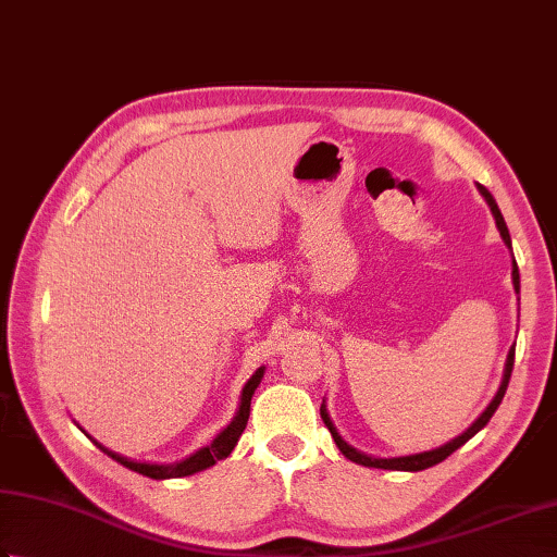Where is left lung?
<instances>
[{
    "label": "left lung",
    "mask_w": 557,
    "mask_h": 557,
    "mask_svg": "<svg viewBox=\"0 0 557 557\" xmlns=\"http://www.w3.org/2000/svg\"><path fill=\"white\" fill-rule=\"evenodd\" d=\"M478 193H481L483 198H485V202H487V207H490V212H493V216H495L497 232H499V236H503L505 246L511 250L509 228H507V224H505V216H503V212H499V207H497L495 198H493V195H490V190L485 188V185H481V183H478ZM511 285H515V292L519 294V268H517L515 256H511ZM511 367H515V345H511L509 352H507L503 384H499L495 398L487 403V408L481 412V416L475 418V422L471 424V428H468L466 432L459 434V437H454L451 442H446V444L437 446V449H430V451L408 454V456H391V459H381V456H369V454H364V451L355 449L352 444H347V442L341 437V432L335 430V424H333V420H331V416H329V408H325V400L321 403V418H323V422H325V428L331 430L333 440H335V444H337V449H341V454L345 456V459H350V461H355V463H359V466H369V468H386V471H424V468L437 466L440 461H444L446 456H451L456 449H459V446H463L468 440L475 437V434L485 428V424L490 422V418L495 416V410L499 408V403H503V398H505V391H507L509 376H511Z\"/></svg>",
    "instance_id": "1"
}]
</instances>
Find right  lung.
I'll use <instances>...</instances> for the list:
<instances>
[{
	"mask_svg": "<svg viewBox=\"0 0 557 557\" xmlns=\"http://www.w3.org/2000/svg\"><path fill=\"white\" fill-rule=\"evenodd\" d=\"M263 374H265V367H258L256 374L246 381V386L242 391V400H238V410H236V416L232 418V422H228L226 428L220 434H216V437L210 444L202 446V449H198V451H193L190 456H185L183 461H176V463L133 461V459H127V456H120V454H115L111 449H106L101 442H96L91 434H86V430H82L79 424H76V428H79L86 434V437H89L98 446V449L111 456V459H115L117 463H123L125 468H129V471L141 473V475H147V478H154V481H166V478L193 475V473L205 471V468L214 466L216 461L226 459V456L234 451V446H236L238 437H242V434H244L248 416H250V398H253L256 388L260 384V379H263Z\"/></svg>",
	"mask_w": 557,
	"mask_h": 557,
	"instance_id": "obj_1",
	"label": "right lung"
}]
</instances>
